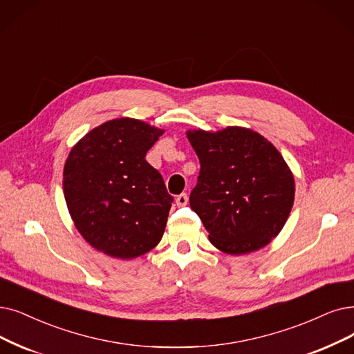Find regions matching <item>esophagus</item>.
Instances as JSON below:
<instances>
[{
    "label": "esophagus",
    "mask_w": 354,
    "mask_h": 354,
    "mask_svg": "<svg viewBox=\"0 0 354 354\" xmlns=\"http://www.w3.org/2000/svg\"><path fill=\"white\" fill-rule=\"evenodd\" d=\"M187 202H189V196H187L186 193H181V194H178V196L176 197L177 206H186Z\"/></svg>",
    "instance_id": "34e87169"
}]
</instances>
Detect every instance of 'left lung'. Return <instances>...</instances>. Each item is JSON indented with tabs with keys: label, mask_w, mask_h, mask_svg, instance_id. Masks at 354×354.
<instances>
[{
	"label": "left lung",
	"mask_w": 354,
	"mask_h": 354,
	"mask_svg": "<svg viewBox=\"0 0 354 354\" xmlns=\"http://www.w3.org/2000/svg\"><path fill=\"white\" fill-rule=\"evenodd\" d=\"M186 135L201 161L190 206L212 245L231 256L266 247L285 226L295 201V178L281 153L241 126Z\"/></svg>",
	"instance_id": "8db88e82"
}]
</instances>
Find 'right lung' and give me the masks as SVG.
<instances>
[{
    "label": "right lung",
    "mask_w": 354,
    "mask_h": 354,
    "mask_svg": "<svg viewBox=\"0 0 354 354\" xmlns=\"http://www.w3.org/2000/svg\"><path fill=\"white\" fill-rule=\"evenodd\" d=\"M164 133L149 123L119 118L91 129L71 149L64 196L75 228L106 256L132 260L161 241L173 197L145 160Z\"/></svg>",
    "instance_id": "obj_1"
}]
</instances>
